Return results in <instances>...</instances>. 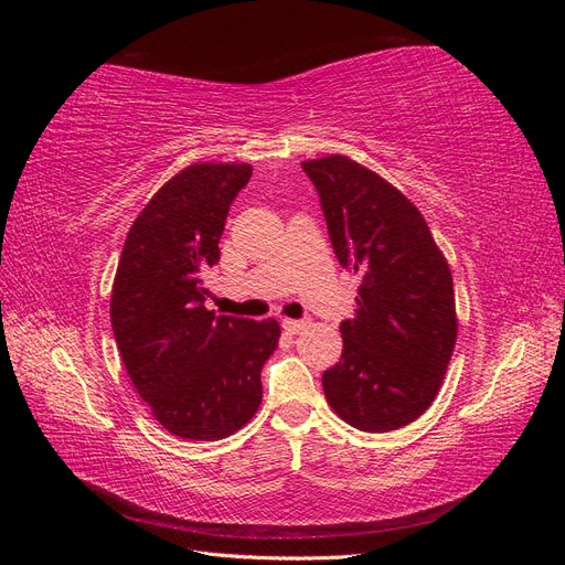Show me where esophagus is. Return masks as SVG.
Listing matches in <instances>:
<instances>
[{
    "mask_svg": "<svg viewBox=\"0 0 565 565\" xmlns=\"http://www.w3.org/2000/svg\"><path fill=\"white\" fill-rule=\"evenodd\" d=\"M306 324H309L306 320H292V318H285V320H282V328H285L289 334H299V332L306 328Z\"/></svg>",
    "mask_w": 565,
    "mask_h": 565,
    "instance_id": "esophagus-1",
    "label": "esophagus"
}]
</instances>
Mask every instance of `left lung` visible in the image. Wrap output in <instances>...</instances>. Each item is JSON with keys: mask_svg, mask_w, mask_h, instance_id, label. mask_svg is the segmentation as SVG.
Wrapping results in <instances>:
<instances>
[{"mask_svg": "<svg viewBox=\"0 0 565 565\" xmlns=\"http://www.w3.org/2000/svg\"><path fill=\"white\" fill-rule=\"evenodd\" d=\"M301 167L339 264L361 278L355 318L339 324L344 351L322 374L324 398L355 429L396 431L429 409L455 351L448 259L422 212L377 172L347 156Z\"/></svg>", "mask_w": 565, "mask_h": 565, "instance_id": "left-lung-1", "label": "left lung"}]
</instances>
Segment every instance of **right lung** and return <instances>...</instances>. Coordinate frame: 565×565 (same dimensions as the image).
I'll return each instance as SVG.
<instances>
[{
    "instance_id": "add662e5",
    "label": "right lung",
    "mask_w": 565,
    "mask_h": 565,
    "mask_svg": "<svg viewBox=\"0 0 565 565\" xmlns=\"http://www.w3.org/2000/svg\"><path fill=\"white\" fill-rule=\"evenodd\" d=\"M249 164L195 162L148 200L131 224L110 295V322L129 380L169 434L221 440L262 405V367L278 320L204 309V270L218 262L231 202Z\"/></svg>"
}]
</instances>
